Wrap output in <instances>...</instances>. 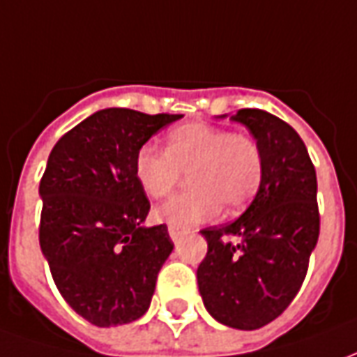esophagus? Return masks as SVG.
I'll return each mask as SVG.
<instances>
[{"label":"esophagus","instance_id":"1","mask_svg":"<svg viewBox=\"0 0 357 357\" xmlns=\"http://www.w3.org/2000/svg\"><path fill=\"white\" fill-rule=\"evenodd\" d=\"M168 233H170V237L174 243H178V241L183 237V229H179L176 225H170V227H168Z\"/></svg>","mask_w":357,"mask_h":357}]
</instances>
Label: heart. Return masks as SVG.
<instances>
[{
    "label": "heart",
    "instance_id": "1",
    "mask_svg": "<svg viewBox=\"0 0 357 357\" xmlns=\"http://www.w3.org/2000/svg\"><path fill=\"white\" fill-rule=\"evenodd\" d=\"M133 174L153 199L170 195L191 174L193 189L155 210L164 224L191 227L214 220L222 204L239 212L255 199L264 179V153L252 133L191 122L168 133L166 149L139 147Z\"/></svg>",
    "mask_w": 357,
    "mask_h": 357
}]
</instances>
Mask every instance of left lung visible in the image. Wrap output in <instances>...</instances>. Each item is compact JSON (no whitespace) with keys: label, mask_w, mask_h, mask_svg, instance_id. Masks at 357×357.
Here are the masks:
<instances>
[{"label":"left lung","mask_w":357,"mask_h":357,"mask_svg":"<svg viewBox=\"0 0 357 357\" xmlns=\"http://www.w3.org/2000/svg\"><path fill=\"white\" fill-rule=\"evenodd\" d=\"M264 153V179L245 214L202 229L208 252L199 291L210 315L227 327L260 329L289 307L307 273L319 237L317 178L294 128L260 109L233 116Z\"/></svg>","instance_id":"obj_1"}]
</instances>
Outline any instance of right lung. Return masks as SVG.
Instances as JSON below:
<instances>
[{
    "label": "right lung",
    "mask_w": 357,
    "mask_h": 357,
    "mask_svg": "<svg viewBox=\"0 0 357 357\" xmlns=\"http://www.w3.org/2000/svg\"><path fill=\"white\" fill-rule=\"evenodd\" d=\"M181 114L105 109L55 143L40 181V247L66 304L97 327L147 312L174 243L166 224L141 227L151 202L133 158Z\"/></svg>",
    "instance_id": "obj_1"
}]
</instances>
